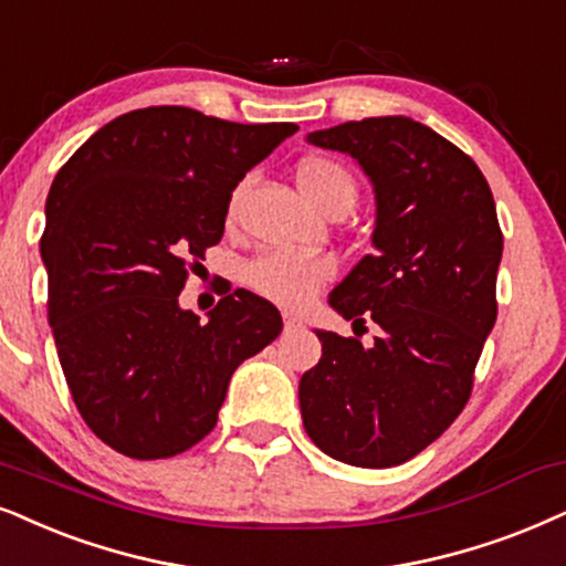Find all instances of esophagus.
Wrapping results in <instances>:
<instances>
[{
    "label": "esophagus",
    "instance_id": "esophagus-1",
    "mask_svg": "<svg viewBox=\"0 0 566 566\" xmlns=\"http://www.w3.org/2000/svg\"><path fill=\"white\" fill-rule=\"evenodd\" d=\"M300 326H303V321L295 313H284V332H297Z\"/></svg>",
    "mask_w": 566,
    "mask_h": 566
}]
</instances>
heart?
<instances>
[{"label": "heart", "instance_id": "obj_1", "mask_svg": "<svg viewBox=\"0 0 566 566\" xmlns=\"http://www.w3.org/2000/svg\"><path fill=\"white\" fill-rule=\"evenodd\" d=\"M297 188L316 211L328 209L332 203H347L353 209L357 188L353 175L339 161L326 156H311L297 167ZM245 190L240 185L232 198V211ZM334 276V263L324 255H300L284 250H269L255 255L245 266V282L259 295L274 300L279 305H305L316 292Z\"/></svg>", "mask_w": 566, "mask_h": 566}]
</instances>
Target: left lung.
Wrapping results in <instances>:
<instances>
[{"instance_id":"obj_1","label":"left lung","mask_w":566,"mask_h":566,"mask_svg":"<svg viewBox=\"0 0 566 566\" xmlns=\"http://www.w3.org/2000/svg\"><path fill=\"white\" fill-rule=\"evenodd\" d=\"M353 156L376 196L374 253L328 295L374 345L316 328L321 360L300 378L311 441L355 468H395L454 423L496 324L504 238L483 171L423 123L366 117L307 133Z\"/></svg>"}]
</instances>
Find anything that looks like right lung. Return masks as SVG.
Listing matches in <instances>:
<instances>
[{
	"label": "right lung",
	"mask_w": 566,
	"mask_h": 566,
	"mask_svg": "<svg viewBox=\"0 0 566 566\" xmlns=\"http://www.w3.org/2000/svg\"><path fill=\"white\" fill-rule=\"evenodd\" d=\"M295 130L148 106L56 171L41 238L49 324L77 410L119 454L164 460L211 433L234 368L282 332L248 290L227 292L206 324L180 292L188 261L224 234L232 190Z\"/></svg>",
	"instance_id": "1"
}]
</instances>
